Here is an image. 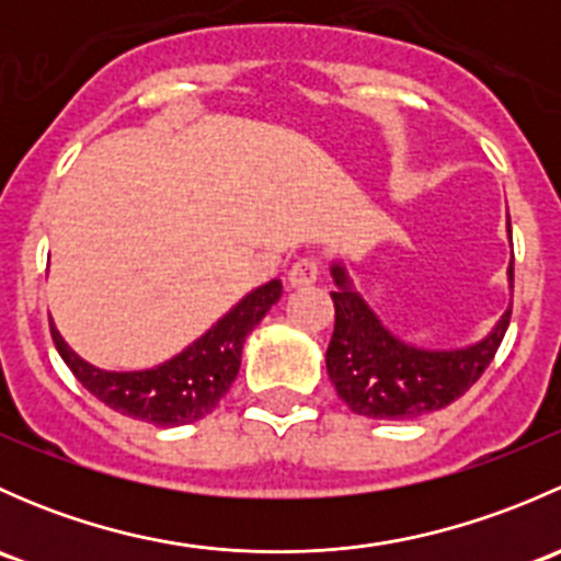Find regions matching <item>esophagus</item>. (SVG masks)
<instances>
[{
  "instance_id": "1",
  "label": "esophagus",
  "mask_w": 561,
  "mask_h": 561,
  "mask_svg": "<svg viewBox=\"0 0 561 561\" xmlns=\"http://www.w3.org/2000/svg\"><path fill=\"white\" fill-rule=\"evenodd\" d=\"M317 276H320V265H317L314 260L304 257L293 265L290 274H287V282H290V287H309L314 285Z\"/></svg>"
}]
</instances>
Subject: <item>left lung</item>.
Listing matches in <instances>:
<instances>
[{
	"instance_id": "8db88e82",
	"label": "left lung",
	"mask_w": 561,
	"mask_h": 561,
	"mask_svg": "<svg viewBox=\"0 0 561 561\" xmlns=\"http://www.w3.org/2000/svg\"><path fill=\"white\" fill-rule=\"evenodd\" d=\"M511 239V217H507ZM513 247V241H511ZM333 336L325 369L339 399L369 421H415L443 410L478 382L511 325V307L483 339L463 347H421L390 331L355 287L342 257L331 260ZM513 293V260L507 265Z\"/></svg>"
}]
</instances>
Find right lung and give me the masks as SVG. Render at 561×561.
I'll list each match as a JSON object with an SVG mask.
<instances>
[{
  "instance_id": "right-lung-1",
  "label": "right lung",
  "mask_w": 561,
  "mask_h": 561,
  "mask_svg": "<svg viewBox=\"0 0 561 561\" xmlns=\"http://www.w3.org/2000/svg\"><path fill=\"white\" fill-rule=\"evenodd\" d=\"M279 296V279L254 287L179 355L140 371H107L89 364L65 342L54 322L50 336L76 380L111 410L160 428L186 426L217 410L239 375L247 336Z\"/></svg>"
}]
</instances>
